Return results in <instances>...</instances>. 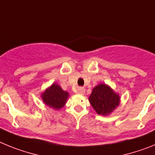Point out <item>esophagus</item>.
Wrapping results in <instances>:
<instances>
[{
  "label": "esophagus",
  "mask_w": 155,
  "mask_h": 155,
  "mask_svg": "<svg viewBox=\"0 0 155 155\" xmlns=\"http://www.w3.org/2000/svg\"><path fill=\"white\" fill-rule=\"evenodd\" d=\"M77 93L78 94H84L85 93V89H84V87H78V89H77Z\"/></svg>",
  "instance_id": "1"
}]
</instances>
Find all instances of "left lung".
<instances>
[{
	"label": "left lung",
	"mask_w": 155,
	"mask_h": 155,
	"mask_svg": "<svg viewBox=\"0 0 155 155\" xmlns=\"http://www.w3.org/2000/svg\"><path fill=\"white\" fill-rule=\"evenodd\" d=\"M88 100L98 115L106 116L120 105V95L110 86L101 83L93 88Z\"/></svg>",
	"instance_id": "1"
}]
</instances>
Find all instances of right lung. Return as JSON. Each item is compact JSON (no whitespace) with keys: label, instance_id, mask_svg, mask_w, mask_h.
I'll return each mask as SVG.
<instances>
[{"label":"right lung","instance_id":"1","mask_svg":"<svg viewBox=\"0 0 155 155\" xmlns=\"http://www.w3.org/2000/svg\"><path fill=\"white\" fill-rule=\"evenodd\" d=\"M41 98L46 106L55 110H60L67 103L69 93L64 91L57 83H53L41 94Z\"/></svg>","mask_w":155,"mask_h":155}]
</instances>
